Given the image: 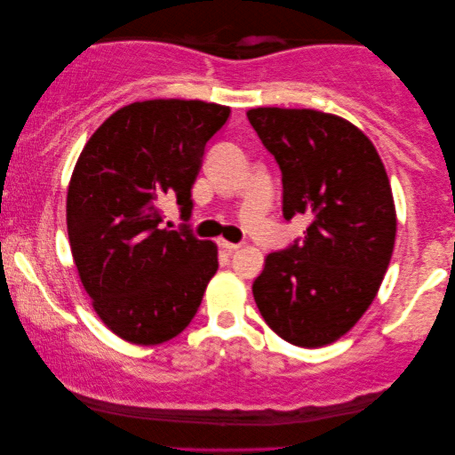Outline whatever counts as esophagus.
<instances>
[{
    "label": "esophagus",
    "mask_w": 455,
    "mask_h": 455,
    "mask_svg": "<svg viewBox=\"0 0 455 455\" xmlns=\"http://www.w3.org/2000/svg\"><path fill=\"white\" fill-rule=\"evenodd\" d=\"M220 246L223 248V251H228V252H234V251H238V248L242 246L240 242H228V240H220Z\"/></svg>",
    "instance_id": "1"
}]
</instances>
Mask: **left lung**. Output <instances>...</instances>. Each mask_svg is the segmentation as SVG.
Returning <instances> with one entry per match:
<instances>
[{
	"mask_svg": "<svg viewBox=\"0 0 455 455\" xmlns=\"http://www.w3.org/2000/svg\"><path fill=\"white\" fill-rule=\"evenodd\" d=\"M248 122L282 170L283 217L308 215L302 240L267 254L254 302L279 338L321 347L375 300L395 242L389 178L350 122L315 109L259 108Z\"/></svg>",
	"mask_w": 455,
	"mask_h": 455,
	"instance_id": "1",
	"label": "left lung"
}]
</instances>
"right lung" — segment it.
Segmentation results:
<instances>
[{
    "label": "right lung",
    "mask_w": 455,
    "mask_h": 455,
    "mask_svg": "<svg viewBox=\"0 0 455 455\" xmlns=\"http://www.w3.org/2000/svg\"><path fill=\"white\" fill-rule=\"evenodd\" d=\"M229 108L155 99L109 116L86 142L68 188V235L97 315L122 339L155 346L195 319L215 275L217 246L161 229L159 203L176 198L186 221L207 142Z\"/></svg>",
    "instance_id": "1"
}]
</instances>
